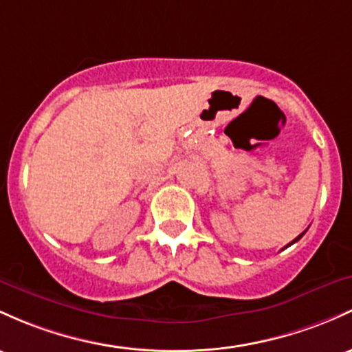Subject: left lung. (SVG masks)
<instances>
[{"instance_id": "left-lung-1", "label": "left lung", "mask_w": 352, "mask_h": 352, "mask_svg": "<svg viewBox=\"0 0 352 352\" xmlns=\"http://www.w3.org/2000/svg\"><path fill=\"white\" fill-rule=\"evenodd\" d=\"M304 234H306V230H304V232H302V234H300V235H297V237L294 239V241H292V242H291V244H287V247H289V245H292V244H296V242H297V241H299V239H300V237H302V235H304Z\"/></svg>"}]
</instances>
